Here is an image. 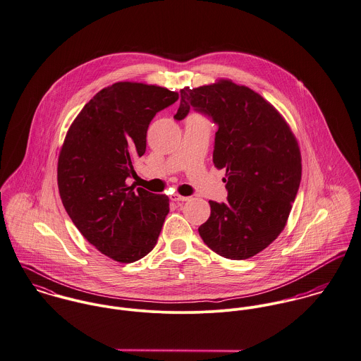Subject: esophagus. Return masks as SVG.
<instances>
[{
    "mask_svg": "<svg viewBox=\"0 0 361 361\" xmlns=\"http://www.w3.org/2000/svg\"><path fill=\"white\" fill-rule=\"evenodd\" d=\"M170 200H174V202H185V200H190L188 197H183V195H180V194H173L171 197H170Z\"/></svg>",
    "mask_w": 361,
    "mask_h": 361,
    "instance_id": "obj_1",
    "label": "esophagus"
}]
</instances>
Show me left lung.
Wrapping results in <instances>:
<instances>
[{
    "label": "left lung",
    "mask_w": 361,
    "mask_h": 361,
    "mask_svg": "<svg viewBox=\"0 0 361 361\" xmlns=\"http://www.w3.org/2000/svg\"><path fill=\"white\" fill-rule=\"evenodd\" d=\"M217 124L213 163L226 169V203L209 200L210 217L198 228L217 255L243 260L283 230L302 178L298 141L280 112L253 90L231 80L185 87L176 121L190 109Z\"/></svg>",
    "instance_id": "1"
}]
</instances>
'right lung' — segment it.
I'll return each mask as SVG.
<instances>
[{
    "instance_id": "obj_1",
    "label": "right lung",
    "mask_w": 361,
    "mask_h": 361,
    "mask_svg": "<svg viewBox=\"0 0 361 361\" xmlns=\"http://www.w3.org/2000/svg\"><path fill=\"white\" fill-rule=\"evenodd\" d=\"M178 92L121 81L94 95L72 123L58 159V188L81 235L101 253L133 263L157 245L169 198L128 187L133 159L147 149V131Z\"/></svg>"
}]
</instances>
